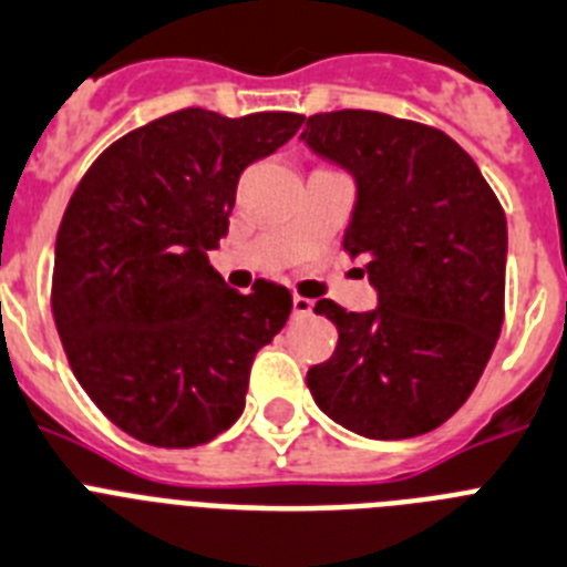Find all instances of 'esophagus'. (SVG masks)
<instances>
[{"mask_svg": "<svg viewBox=\"0 0 567 567\" xmlns=\"http://www.w3.org/2000/svg\"><path fill=\"white\" fill-rule=\"evenodd\" d=\"M313 313V302L308 297H293V317H311Z\"/></svg>", "mask_w": 567, "mask_h": 567, "instance_id": "obj_1", "label": "esophagus"}]
</instances>
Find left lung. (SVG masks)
<instances>
[{"label":"left lung","mask_w":567,"mask_h":567,"mask_svg":"<svg viewBox=\"0 0 567 567\" xmlns=\"http://www.w3.org/2000/svg\"><path fill=\"white\" fill-rule=\"evenodd\" d=\"M313 154L357 179L344 250L365 259L379 308L313 311L339 331L308 371L313 402L368 440H411L451 420L505 319L508 225L471 156L442 131L377 111L308 116Z\"/></svg>","instance_id":"left-lung-1"}]
</instances>
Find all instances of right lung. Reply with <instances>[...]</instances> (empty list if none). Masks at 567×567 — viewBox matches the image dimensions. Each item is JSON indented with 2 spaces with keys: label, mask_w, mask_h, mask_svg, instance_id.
Returning <instances> with one entry per match:
<instances>
[{
  "label": "right lung",
  "mask_w": 567,
  "mask_h": 567,
  "mask_svg": "<svg viewBox=\"0 0 567 567\" xmlns=\"http://www.w3.org/2000/svg\"><path fill=\"white\" fill-rule=\"evenodd\" d=\"M288 111L230 120L182 107L87 167L56 234L51 308L73 377L134 440L205 445L245 408L254 357L285 328L290 290L228 288L208 262L236 182L297 134Z\"/></svg>",
  "instance_id": "right-lung-1"
}]
</instances>
